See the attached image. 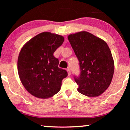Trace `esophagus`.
Listing matches in <instances>:
<instances>
[{
	"mask_svg": "<svg viewBox=\"0 0 130 130\" xmlns=\"http://www.w3.org/2000/svg\"><path fill=\"white\" fill-rule=\"evenodd\" d=\"M67 72L68 73V76H70L71 74V72H70V70L69 68L67 69Z\"/></svg>",
	"mask_w": 130,
	"mask_h": 130,
	"instance_id": "34e87169",
	"label": "esophagus"
}]
</instances>
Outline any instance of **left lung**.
Returning a JSON list of instances; mask_svg holds the SVG:
<instances>
[{
    "label": "left lung",
    "mask_w": 130,
    "mask_h": 130,
    "mask_svg": "<svg viewBox=\"0 0 130 130\" xmlns=\"http://www.w3.org/2000/svg\"><path fill=\"white\" fill-rule=\"evenodd\" d=\"M67 38L79 62L80 74L74 76L78 92L89 97L98 96L109 87L114 72L108 44L86 31L70 34Z\"/></svg>",
    "instance_id": "left-lung-1"
}]
</instances>
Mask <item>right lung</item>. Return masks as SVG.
Wrapping results in <instances>:
<instances>
[{
  "label": "right lung",
  "instance_id": "obj_1",
  "mask_svg": "<svg viewBox=\"0 0 130 130\" xmlns=\"http://www.w3.org/2000/svg\"><path fill=\"white\" fill-rule=\"evenodd\" d=\"M61 35L44 32L28 41L18 58V72L23 86L32 95L49 98L60 91L67 72L58 67L54 51L63 44Z\"/></svg>",
  "mask_w": 130,
  "mask_h": 130
}]
</instances>
